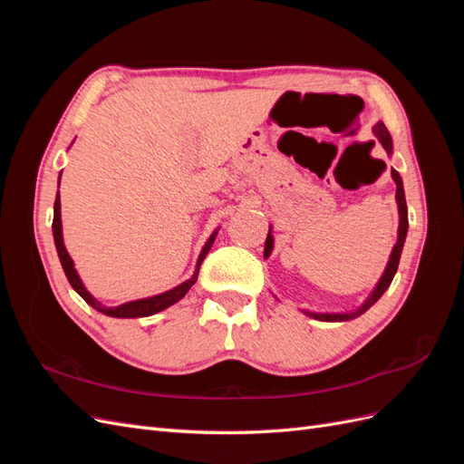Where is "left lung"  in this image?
Returning <instances> with one entry per match:
<instances>
[{
  "label": "left lung",
  "instance_id": "left-lung-1",
  "mask_svg": "<svg viewBox=\"0 0 464 464\" xmlns=\"http://www.w3.org/2000/svg\"><path fill=\"white\" fill-rule=\"evenodd\" d=\"M373 133H375V137L379 139V141H382L383 149H385L387 152H391V150H392V145H391V135H389V131H387V128H385V123H383V121H377V123L373 125ZM391 176H392V179H395V184H397V203H399V215H401V224H399V240H397L395 247H392V254H391L389 265H387V269H385V273H383L382 280H379L377 288L373 290V294L370 296V300H368L366 304H363L356 314H307V312H305V315H312V317H315V319H319V321H346V319H353L354 315H360V314L366 312L368 307H372L379 298L383 296V292L389 288L392 276H395V273H397L399 259H401V251H402L404 237H406V230H409V210H406V199H404L402 179H401V176H399V172H397V170H391ZM271 249H273V237H271V232H269V236H266V242H265V257L271 254Z\"/></svg>",
  "mask_w": 464,
  "mask_h": 464
}]
</instances>
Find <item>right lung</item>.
<instances>
[{
    "label": "right lung",
    "instance_id": "add662e5",
    "mask_svg": "<svg viewBox=\"0 0 464 464\" xmlns=\"http://www.w3.org/2000/svg\"><path fill=\"white\" fill-rule=\"evenodd\" d=\"M52 228H53V240H55V249H58V256H60V261H62V266L65 271V276L69 280V285H72L75 288V292L79 294V296L85 300L89 305H92L94 310H98L101 314H106V315H111V317H147V315H152V314H159L162 310H166L168 305H172L176 302H179L181 298L186 296L188 290L195 285V280H198V273H199V266L205 259V256L208 254L210 246H213L215 242V236L213 234L208 237V242L205 244L201 256L198 259V271H195L193 278L186 280L184 285L176 286L174 290H168L164 294H159V296H152V298H145V300H137V302H128V304H121L118 307H104L98 304L91 294L85 290V286H82L81 278L77 275V271L73 269V261L72 257H69V254L65 251V246H63V237H62V218H60V191H58V198H55V203H53V222H52Z\"/></svg>",
    "mask_w": 464,
    "mask_h": 464
}]
</instances>
